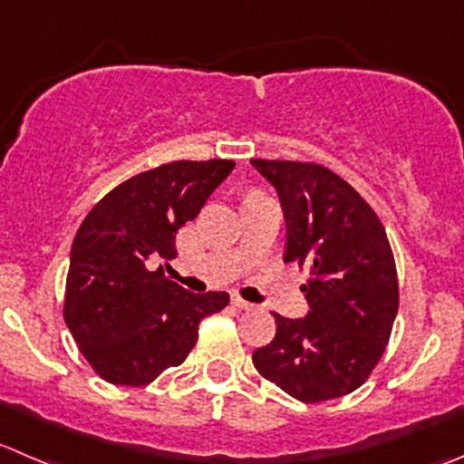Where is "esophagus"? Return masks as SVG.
Segmentation results:
<instances>
[{
  "instance_id": "obj_1",
  "label": "esophagus",
  "mask_w": 464,
  "mask_h": 464,
  "mask_svg": "<svg viewBox=\"0 0 464 464\" xmlns=\"http://www.w3.org/2000/svg\"><path fill=\"white\" fill-rule=\"evenodd\" d=\"M231 304L236 305L237 310H254V304H249V301L240 299V296H233V299H231Z\"/></svg>"
}]
</instances>
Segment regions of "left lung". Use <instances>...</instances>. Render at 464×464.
I'll return each mask as SVG.
<instances>
[{"instance_id": "obj_1", "label": "left lung", "mask_w": 464, "mask_h": 464, "mask_svg": "<svg viewBox=\"0 0 464 464\" xmlns=\"http://www.w3.org/2000/svg\"><path fill=\"white\" fill-rule=\"evenodd\" d=\"M251 165L281 199L285 263L310 269L301 287L308 314H274L276 335L254 352L256 370L304 403L344 397L381 361L399 310L397 265L383 224L322 165L260 159Z\"/></svg>"}]
</instances>
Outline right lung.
Here are the masks:
<instances>
[{
  "label": "right lung",
  "mask_w": 464,
  "mask_h": 464,
  "mask_svg": "<svg viewBox=\"0 0 464 464\" xmlns=\"http://www.w3.org/2000/svg\"><path fill=\"white\" fill-rule=\"evenodd\" d=\"M233 160H174L112 188L88 213L70 251L65 324L103 381L147 385L181 365L199 322L227 292L195 295L156 260L177 258V231L199 215Z\"/></svg>",
  "instance_id": "obj_1"
}]
</instances>
